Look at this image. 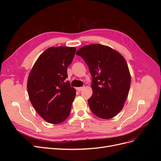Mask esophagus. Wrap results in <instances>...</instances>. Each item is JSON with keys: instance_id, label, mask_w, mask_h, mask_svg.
Wrapping results in <instances>:
<instances>
[{"instance_id": "obj_1", "label": "esophagus", "mask_w": 161, "mask_h": 161, "mask_svg": "<svg viewBox=\"0 0 161 161\" xmlns=\"http://www.w3.org/2000/svg\"><path fill=\"white\" fill-rule=\"evenodd\" d=\"M84 89V86H81V87H77V88H76V90L78 91H81L82 89Z\"/></svg>"}]
</instances>
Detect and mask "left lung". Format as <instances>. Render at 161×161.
Wrapping results in <instances>:
<instances>
[{"instance_id":"8db88e82","label":"left lung","mask_w":161,"mask_h":161,"mask_svg":"<svg viewBox=\"0 0 161 161\" xmlns=\"http://www.w3.org/2000/svg\"><path fill=\"white\" fill-rule=\"evenodd\" d=\"M76 54L88 65L92 76L91 111L101 119L114 118L122 109L130 91L127 62L118 52L98 43L82 47Z\"/></svg>"}]
</instances>
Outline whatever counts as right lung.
<instances>
[{
	"label": "right lung",
	"instance_id": "right-lung-1",
	"mask_svg": "<svg viewBox=\"0 0 161 161\" xmlns=\"http://www.w3.org/2000/svg\"><path fill=\"white\" fill-rule=\"evenodd\" d=\"M76 49L51 47L38 58L30 73L27 91L33 107L50 124H60L69 117L76 91L70 86L67 69Z\"/></svg>",
	"mask_w": 161,
	"mask_h": 161
}]
</instances>
